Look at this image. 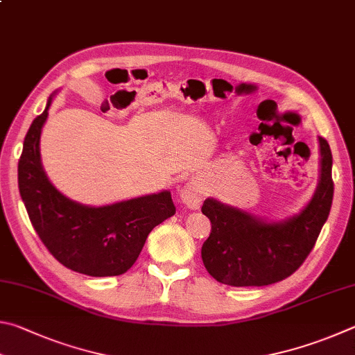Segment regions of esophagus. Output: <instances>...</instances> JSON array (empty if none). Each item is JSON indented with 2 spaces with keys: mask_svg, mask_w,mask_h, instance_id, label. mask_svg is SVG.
Masks as SVG:
<instances>
[{
  "mask_svg": "<svg viewBox=\"0 0 355 355\" xmlns=\"http://www.w3.org/2000/svg\"><path fill=\"white\" fill-rule=\"evenodd\" d=\"M204 195H206V193H204V189L201 187L200 184L195 182V181L187 182L182 187V190H181V200H182V202L189 209H193V210L200 209L201 202L204 200Z\"/></svg>",
  "mask_w": 355,
  "mask_h": 355,
  "instance_id": "obj_1",
  "label": "esophagus"
}]
</instances>
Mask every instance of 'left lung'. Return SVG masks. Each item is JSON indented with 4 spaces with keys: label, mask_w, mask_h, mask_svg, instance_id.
I'll return each instance as SVG.
<instances>
[{
    "label": "left lung",
    "mask_w": 355,
    "mask_h": 355,
    "mask_svg": "<svg viewBox=\"0 0 355 355\" xmlns=\"http://www.w3.org/2000/svg\"><path fill=\"white\" fill-rule=\"evenodd\" d=\"M321 178L313 200L284 223H262L241 210L206 200L202 214L212 223L201 257L209 275L232 287L276 284L300 268L315 248L334 198L332 153L320 137Z\"/></svg>",
    "instance_id": "left-lung-1"
}]
</instances>
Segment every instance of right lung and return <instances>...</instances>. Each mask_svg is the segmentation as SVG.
Returning <instances> with one entry per match:
<instances>
[{"instance_id":"right-lung-1","label":"right lung","mask_w":355,"mask_h":355,"mask_svg":"<svg viewBox=\"0 0 355 355\" xmlns=\"http://www.w3.org/2000/svg\"><path fill=\"white\" fill-rule=\"evenodd\" d=\"M51 98L34 118L18 160V189L37 235L67 268L93 277L120 276L139 259L149 232L176 214L170 191L105 207L70 201L48 181L40 164V132Z\"/></svg>"}]
</instances>
